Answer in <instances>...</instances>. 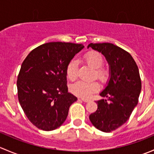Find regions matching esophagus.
Returning <instances> with one entry per match:
<instances>
[{"label":"esophagus","instance_id":"obj_1","mask_svg":"<svg viewBox=\"0 0 154 154\" xmlns=\"http://www.w3.org/2000/svg\"><path fill=\"white\" fill-rule=\"evenodd\" d=\"M80 100H83V102H86V103H87V102L89 101V100L88 99H85V98H80Z\"/></svg>","mask_w":154,"mask_h":154}]
</instances>
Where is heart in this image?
<instances>
[{
  "label": "heart",
  "instance_id": "b5f03b06",
  "mask_svg": "<svg viewBox=\"0 0 154 154\" xmlns=\"http://www.w3.org/2000/svg\"><path fill=\"white\" fill-rule=\"evenodd\" d=\"M84 60H86L87 64L96 69V75L98 78L102 80H106L107 71L100 68L102 67L104 63L103 56L100 53L97 51H89L85 54ZM77 74H78V63L77 60L73 59L68 63L66 68V74L68 79L74 80L77 78ZM99 89H100V85L97 82L88 83V82L80 80L71 86V91H72V93L82 97H90L91 94L97 92Z\"/></svg>",
  "mask_w": 154,
  "mask_h": 154
}]
</instances>
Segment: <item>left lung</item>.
<instances>
[{"label": "left lung", "mask_w": 154, "mask_h": 154, "mask_svg": "<svg viewBox=\"0 0 154 154\" xmlns=\"http://www.w3.org/2000/svg\"><path fill=\"white\" fill-rule=\"evenodd\" d=\"M88 48L101 53L109 66V80L100 93L97 109L89 116L93 125L109 133L123 125L136 106L142 89L139 68L128 52L111 43H90Z\"/></svg>", "instance_id": "left-lung-1"}]
</instances>
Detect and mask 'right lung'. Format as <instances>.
Instances as JSON below:
<instances>
[{"mask_svg":"<svg viewBox=\"0 0 154 154\" xmlns=\"http://www.w3.org/2000/svg\"><path fill=\"white\" fill-rule=\"evenodd\" d=\"M84 46L49 42L32 50L21 64L18 76V101L29 122L45 131L58 128L77 100L68 92L66 68Z\"/></svg>","mask_w":154,"mask_h":154,"instance_id":"right-lung-1","label":"right lung"}]
</instances>
